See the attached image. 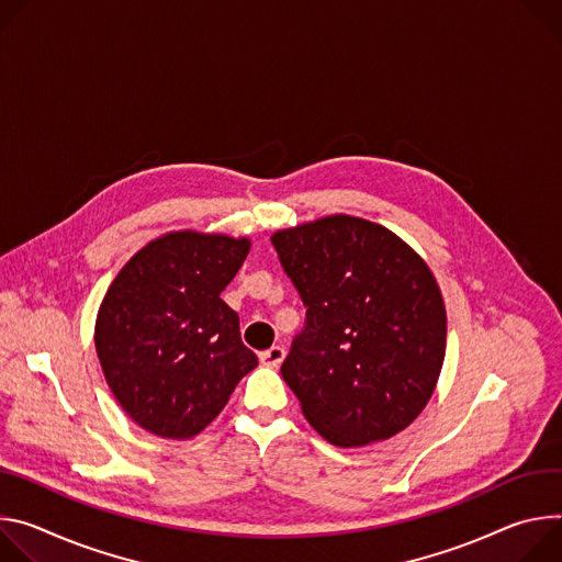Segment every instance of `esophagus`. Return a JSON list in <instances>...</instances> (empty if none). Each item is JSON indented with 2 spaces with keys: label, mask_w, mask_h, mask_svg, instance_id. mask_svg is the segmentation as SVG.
Returning a JSON list of instances; mask_svg holds the SVG:
<instances>
[{
  "label": "esophagus",
  "mask_w": 562,
  "mask_h": 562,
  "mask_svg": "<svg viewBox=\"0 0 562 562\" xmlns=\"http://www.w3.org/2000/svg\"><path fill=\"white\" fill-rule=\"evenodd\" d=\"M283 357H285L283 346H272V348H268V350H263V352L259 355L261 363H263V366H270V368H279L281 361H283Z\"/></svg>",
  "instance_id": "1"
}]
</instances>
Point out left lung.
Here are the masks:
<instances>
[{"mask_svg":"<svg viewBox=\"0 0 562 562\" xmlns=\"http://www.w3.org/2000/svg\"><path fill=\"white\" fill-rule=\"evenodd\" d=\"M305 310L281 375L322 438L382 442L428 404L447 348L442 292L384 225L335 214L272 234Z\"/></svg>","mask_w":562,"mask_h":562,"instance_id":"1","label":"left lung"}]
</instances>
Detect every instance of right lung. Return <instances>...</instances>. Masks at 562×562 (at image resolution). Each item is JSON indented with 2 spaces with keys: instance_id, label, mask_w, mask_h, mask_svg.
Returning <instances> with one entry per match:
<instances>
[{
  "instance_id": "1",
  "label": "right lung",
  "mask_w": 562,
  "mask_h": 562,
  "mask_svg": "<svg viewBox=\"0 0 562 562\" xmlns=\"http://www.w3.org/2000/svg\"><path fill=\"white\" fill-rule=\"evenodd\" d=\"M249 252L247 238L169 232L124 263L95 319L104 380L138 426L190 440L227 404L259 359L221 299Z\"/></svg>"
}]
</instances>
